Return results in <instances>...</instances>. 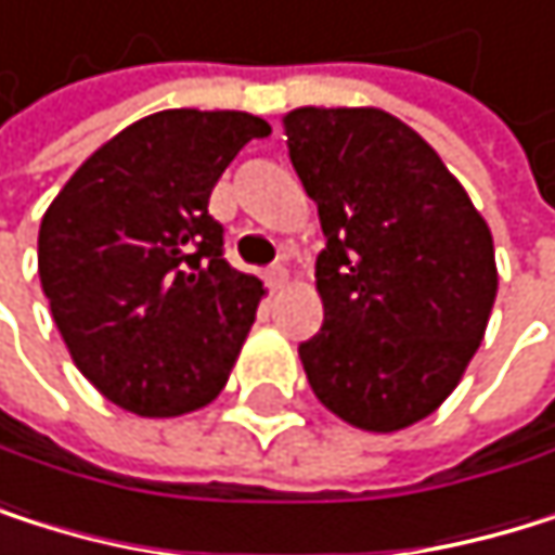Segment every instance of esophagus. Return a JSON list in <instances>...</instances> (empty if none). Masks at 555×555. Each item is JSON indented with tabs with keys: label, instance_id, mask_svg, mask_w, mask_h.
<instances>
[{
	"label": "esophagus",
	"instance_id": "34e87169",
	"mask_svg": "<svg viewBox=\"0 0 555 555\" xmlns=\"http://www.w3.org/2000/svg\"><path fill=\"white\" fill-rule=\"evenodd\" d=\"M264 281H268V287L281 291V287L287 284V268H284V264H271L268 274H264Z\"/></svg>",
	"mask_w": 555,
	"mask_h": 555
}]
</instances>
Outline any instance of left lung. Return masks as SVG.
<instances>
[{
	"label": "left lung",
	"instance_id": "1",
	"mask_svg": "<svg viewBox=\"0 0 555 555\" xmlns=\"http://www.w3.org/2000/svg\"><path fill=\"white\" fill-rule=\"evenodd\" d=\"M284 134L327 237L304 374L350 427L403 430L453 393L483 340L493 234L440 155L380 108H294Z\"/></svg>",
	"mask_w": 555,
	"mask_h": 555
}]
</instances>
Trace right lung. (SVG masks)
Listing matches in <instances>:
<instances>
[{"instance_id": "right-lung-1", "label": "right lung", "mask_w": 555, "mask_h": 555, "mask_svg": "<svg viewBox=\"0 0 555 555\" xmlns=\"http://www.w3.org/2000/svg\"><path fill=\"white\" fill-rule=\"evenodd\" d=\"M264 134L247 112H155L81 162L49 205L39 278L55 327L121 410L181 417L228 384L264 284L224 261L208 198Z\"/></svg>"}]
</instances>
